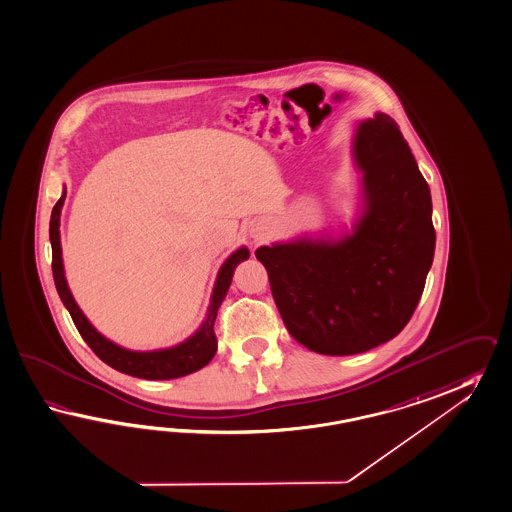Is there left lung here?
<instances>
[{
    "label": "left lung",
    "mask_w": 512,
    "mask_h": 512,
    "mask_svg": "<svg viewBox=\"0 0 512 512\" xmlns=\"http://www.w3.org/2000/svg\"><path fill=\"white\" fill-rule=\"evenodd\" d=\"M353 159L362 178L351 232L256 250L289 334L330 356L364 353L405 328L436 243L429 185L392 118L356 124Z\"/></svg>",
    "instance_id": "obj_1"
}]
</instances>
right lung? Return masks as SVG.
<instances>
[{
  "label": "right lung",
  "mask_w": 512,
  "mask_h": 512,
  "mask_svg": "<svg viewBox=\"0 0 512 512\" xmlns=\"http://www.w3.org/2000/svg\"><path fill=\"white\" fill-rule=\"evenodd\" d=\"M65 198L66 187H63V195L53 206L52 219H50L53 280H55L57 293L65 304L66 310L72 315V321L78 328L81 338L87 341V345L91 347L94 354L107 366L117 369L120 373L148 380L178 379V377L195 373L206 364H210L211 358L217 353V338H215V332H213L215 317H217V312H219L224 297L228 293V288L232 284V276H234L237 265L249 258V249L239 247L221 265L217 278H215V286L211 291L208 312H206V317H204L202 325L197 328L195 334H191L187 340L174 345V347H169V349H158V351L124 349V347L117 345L115 341L107 340L104 334H100L96 328L92 327L91 321L81 312L78 302L74 301L72 291L68 288L65 265H63L61 234H59L61 210H63Z\"/></svg>",
  "instance_id": "right-lung-1"
}]
</instances>
